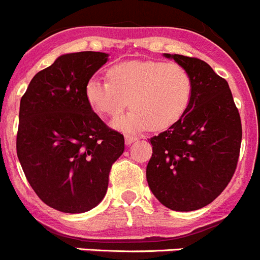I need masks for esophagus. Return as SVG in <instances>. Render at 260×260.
<instances>
[{"label": "esophagus", "instance_id": "1", "mask_svg": "<svg viewBox=\"0 0 260 260\" xmlns=\"http://www.w3.org/2000/svg\"><path fill=\"white\" fill-rule=\"evenodd\" d=\"M138 138L135 137V135H133V134H126L125 135V142H126V144H132V143H134L135 141H137Z\"/></svg>", "mask_w": 260, "mask_h": 260}]
</instances>
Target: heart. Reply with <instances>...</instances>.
<instances>
[{
  "label": "heart",
  "mask_w": 260,
  "mask_h": 260,
  "mask_svg": "<svg viewBox=\"0 0 260 260\" xmlns=\"http://www.w3.org/2000/svg\"><path fill=\"white\" fill-rule=\"evenodd\" d=\"M107 78L108 82H87L86 100L93 112L108 118H117L130 105L132 112L114 123L125 132L169 128L191 105L194 80L177 62H122L110 66Z\"/></svg>",
  "instance_id": "heart-1"
}]
</instances>
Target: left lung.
<instances>
[{
  "mask_svg": "<svg viewBox=\"0 0 260 260\" xmlns=\"http://www.w3.org/2000/svg\"><path fill=\"white\" fill-rule=\"evenodd\" d=\"M194 80L187 113L150 139L147 182L157 201L173 211H195L215 201L231 182L240 156L242 125L228 82L207 62L165 54Z\"/></svg>",
  "mask_w": 260,
  "mask_h": 260,
  "instance_id": "left-lung-1",
  "label": "left lung"
}]
</instances>
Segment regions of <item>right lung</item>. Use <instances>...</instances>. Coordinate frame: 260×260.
<instances>
[{
  "mask_svg": "<svg viewBox=\"0 0 260 260\" xmlns=\"http://www.w3.org/2000/svg\"><path fill=\"white\" fill-rule=\"evenodd\" d=\"M107 59L102 52L63 54L32 78L20 99L18 158L36 195L61 212L96 207L125 150L123 135L103 122L84 95Z\"/></svg>",
  "mask_w": 260,
  "mask_h": 260,
  "instance_id": "1",
  "label": "right lung"
}]
</instances>
